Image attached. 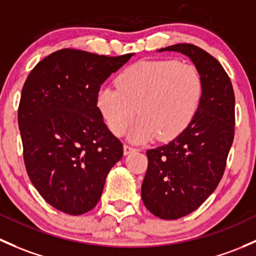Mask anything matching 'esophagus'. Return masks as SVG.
<instances>
[{
	"label": "esophagus",
	"mask_w": 256,
	"mask_h": 256,
	"mask_svg": "<svg viewBox=\"0 0 256 256\" xmlns=\"http://www.w3.org/2000/svg\"><path fill=\"white\" fill-rule=\"evenodd\" d=\"M132 152H136V148L128 146V144H124V154L128 156V154H130V153H132Z\"/></svg>",
	"instance_id": "34e87169"
}]
</instances>
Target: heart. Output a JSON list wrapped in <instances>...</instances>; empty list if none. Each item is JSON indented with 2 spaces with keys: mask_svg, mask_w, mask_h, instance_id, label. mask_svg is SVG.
<instances>
[{
  "mask_svg": "<svg viewBox=\"0 0 256 256\" xmlns=\"http://www.w3.org/2000/svg\"><path fill=\"white\" fill-rule=\"evenodd\" d=\"M116 87L104 86L96 106L114 135L120 136L135 119L128 137L146 142L158 136L169 141L189 126L202 96V80L195 66L176 60H142L126 67Z\"/></svg>",
  "mask_w": 256,
  "mask_h": 256,
  "instance_id": "b5f03b06",
  "label": "heart"
}]
</instances>
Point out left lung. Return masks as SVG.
I'll use <instances>...</instances> for the list:
<instances>
[{"mask_svg": "<svg viewBox=\"0 0 256 256\" xmlns=\"http://www.w3.org/2000/svg\"><path fill=\"white\" fill-rule=\"evenodd\" d=\"M188 56L200 72L202 96L192 122L176 138L147 150L141 188L144 206L163 220L192 214L216 190L234 137V92L218 61L192 44L157 50Z\"/></svg>", "mask_w": 256, "mask_h": 256, "instance_id": "1", "label": "left lung"}]
</instances>
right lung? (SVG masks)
Wrapping results in <instances>:
<instances>
[{
	"mask_svg": "<svg viewBox=\"0 0 256 256\" xmlns=\"http://www.w3.org/2000/svg\"><path fill=\"white\" fill-rule=\"evenodd\" d=\"M134 55L62 49L26 77L18 109L24 163L36 189L58 211H90L122 158V144L106 128L96 94Z\"/></svg>",
	"mask_w": 256,
	"mask_h": 256,
	"instance_id": "obj_1",
	"label": "right lung"
}]
</instances>
